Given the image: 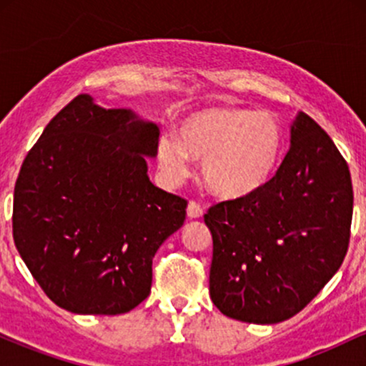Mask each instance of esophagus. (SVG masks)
<instances>
[{
  "label": "esophagus",
  "mask_w": 366,
  "mask_h": 366,
  "mask_svg": "<svg viewBox=\"0 0 366 366\" xmlns=\"http://www.w3.org/2000/svg\"><path fill=\"white\" fill-rule=\"evenodd\" d=\"M187 217L189 218L203 217V207H201L199 203H196V201H189V204H187Z\"/></svg>",
  "instance_id": "obj_1"
}]
</instances>
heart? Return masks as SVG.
Listing matches in <instances>:
<instances>
[{
	"mask_svg": "<svg viewBox=\"0 0 366 366\" xmlns=\"http://www.w3.org/2000/svg\"><path fill=\"white\" fill-rule=\"evenodd\" d=\"M282 129L270 113L247 108H207L187 115L179 139L162 134L158 162L174 182L186 179L189 154L203 158V177L229 199L254 194L272 179L282 153Z\"/></svg>",
	"mask_w": 366,
	"mask_h": 366,
	"instance_id": "obj_1",
	"label": "heart"
}]
</instances>
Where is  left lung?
Here are the masks:
<instances>
[{
    "instance_id": "obj_1",
    "label": "left lung",
    "mask_w": 366,
    "mask_h": 366,
    "mask_svg": "<svg viewBox=\"0 0 366 366\" xmlns=\"http://www.w3.org/2000/svg\"><path fill=\"white\" fill-rule=\"evenodd\" d=\"M351 218L346 159L329 134L300 113L274 177L204 215L213 237V305L225 317L262 325L300 313L342 264Z\"/></svg>"
}]
</instances>
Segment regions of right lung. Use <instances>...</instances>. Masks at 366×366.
Instances as JSON below:
<instances>
[{"label": "right lung", "mask_w": 366, "mask_h": 366, "mask_svg": "<svg viewBox=\"0 0 366 366\" xmlns=\"http://www.w3.org/2000/svg\"><path fill=\"white\" fill-rule=\"evenodd\" d=\"M159 129L79 94L25 157L14 192V241L46 296L66 312L120 315L151 292L158 247L187 201L151 184L144 157Z\"/></svg>", "instance_id": "1"}]
</instances>
